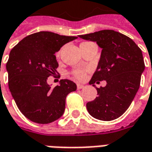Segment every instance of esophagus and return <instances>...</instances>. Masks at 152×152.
<instances>
[{
  "instance_id": "1",
  "label": "esophagus",
  "mask_w": 152,
  "mask_h": 152,
  "mask_svg": "<svg viewBox=\"0 0 152 152\" xmlns=\"http://www.w3.org/2000/svg\"><path fill=\"white\" fill-rule=\"evenodd\" d=\"M76 87H77V89H83V88H84L85 86H83V85H80V84H77Z\"/></svg>"
}]
</instances>
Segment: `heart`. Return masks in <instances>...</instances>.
Wrapping results in <instances>:
<instances>
[{
    "label": "heart",
    "mask_w": 152,
    "mask_h": 152,
    "mask_svg": "<svg viewBox=\"0 0 152 152\" xmlns=\"http://www.w3.org/2000/svg\"><path fill=\"white\" fill-rule=\"evenodd\" d=\"M85 43V42H84ZM60 54H61V50L59 51H58V53H56V56L58 58H59ZM88 70H76V71H74L72 72V75L74 78H76V80H82L85 79V77H86V72H87Z\"/></svg>",
    "instance_id": "heart-1"
}]
</instances>
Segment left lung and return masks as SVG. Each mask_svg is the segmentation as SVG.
<instances>
[{
  "label": "left lung",
  "instance_id": "1",
  "mask_svg": "<svg viewBox=\"0 0 152 152\" xmlns=\"http://www.w3.org/2000/svg\"><path fill=\"white\" fill-rule=\"evenodd\" d=\"M85 40L96 41L102 48L97 70L89 81L106 80L105 87L96 88L98 97L87 102L93 117L109 121L117 119L129 108L139 89L145 69L142 50L127 36L113 30H102L80 35Z\"/></svg>",
  "mask_w": 152,
  "mask_h": 152
}]
</instances>
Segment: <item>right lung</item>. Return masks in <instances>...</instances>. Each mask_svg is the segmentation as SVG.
<instances>
[{"instance_id":"1","label":"right lung","mask_w":152,"mask_h":152,"mask_svg":"<svg viewBox=\"0 0 152 152\" xmlns=\"http://www.w3.org/2000/svg\"><path fill=\"white\" fill-rule=\"evenodd\" d=\"M76 38L39 31L23 38L10 51L6 63L9 89L20 112L30 121L49 124L63 115L66 96L76 91V85L64 79L52 89L47 79L58 73L55 53Z\"/></svg>"}]
</instances>
